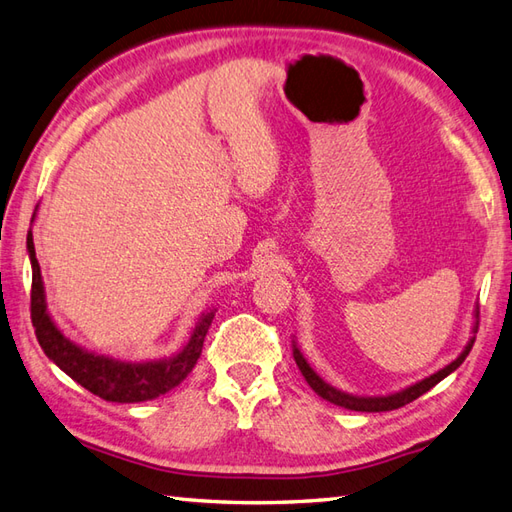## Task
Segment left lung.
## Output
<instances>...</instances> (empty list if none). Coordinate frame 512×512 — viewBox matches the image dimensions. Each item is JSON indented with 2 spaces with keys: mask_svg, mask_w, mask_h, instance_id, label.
Masks as SVG:
<instances>
[{
  "mask_svg": "<svg viewBox=\"0 0 512 512\" xmlns=\"http://www.w3.org/2000/svg\"><path fill=\"white\" fill-rule=\"evenodd\" d=\"M473 315H475L473 331H471L473 335H471L467 346H464V350L460 352L456 359H453L451 363H447L445 368H440L438 372L429 374V377L420 379V381H416L412 385H407V388H403L399 392H392V394H385V396H357V394H348V392H342V390L333 388L331 383H326L320 377V374H317L311 368V363L306 361V357L302 355V350L298 348V344H295V342H293V359H295V363H298V368L302 372V377L306 379V383H309L311 388L328 403L339 405V407H346V410H352V412H390V410H399V407L416 401L418 396H423L425 392H429L436 383H440L442 379L449 377L453 370H458L462 366V361L467 359V355H469L471 348H473L475 333H478V315H480V311L475 309Z\"/></svg>",
  "mask_w": 512,
  "mask_h": 512,
  "instance_id": "left-lung-1",
  "label": "left lung"
}]
</instances>
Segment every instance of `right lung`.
I'll list each match as a JSON object with an SVG mask.
<instances>
[{
    "instance_id": "right-lung-1",
    "label": "right lung",
    "mask_w": 512,
    "mask_h": 512,
    "mask_svg": "<svg viewBox=\"0 0 512 512\" xmlns=\"http://www.w3.org/2000/svg\"><path fill=\"white\" fill-rule=\"evenodd\" d=\"M34 217H37V210L32 214V219ZM26 247L32 265L30 317L34 333H37L39 339V346L43 348L45 355H48V359H52L67 377L81 383L85 390L111 403H142L157 399V396L177 388V385L188 377L190 370L195 368L203 348V339H206V333L217 309L201 313L195 328H192L188 342L170 357L127 361L98 355V352L87 350L72 342V339L65 337L61 333V328L54 324L48 311V302H45V287L37 252H34L32 232H28Z\"/></svg>"
}]
</instances>
